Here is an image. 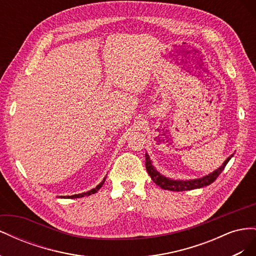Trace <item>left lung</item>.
Masks as SVG:
<instances>
[{"instance_id": "obj_1", "label": "left lung", "mask_w": 256, "mask_h": 256, "mask_svg": "<svg viewBox=\"0 0 256 256\" xmlns=\"http://www.w3.org/2000/svg\"><path fill=\"white\" fill-rule=\"evenodd\" d=\"M232 157H233V154L224 161V164L218 170H216L214 172L210 173L207 176H204L203 178H198V180H168V178H166V176H162L159 172H157L156 170H154L147 154H145V166H146L147 172H148L150 176L152 177V182L156 184H158L162 189L170 190V191H186V190L202 188V187H205V186L212 184L216 178H218V176L222 173L224 168H226V166L228 164V162Z\"/></svg>"}]
</instances>
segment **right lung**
I'll use <instances>...</instances> for the list:
<instances>
[{
  "mask_svg": "<svg viewBox=\"0 0 256 256\" xmlns=\"http://www.w3.org/2000/svg\"><path fill=\"white\" fill-rule=\"evenodd\" d=\"M104 180H106V178L104 180L100 182L96 188H94V189H92L90 191H88V192H85V193H81V194H76V196H66V198H83V196H90V194H94V193H96L100 188L102 187V184H104Z\"/></svg>",
  "mask_w": 256,
  "mask_h": 256,
  "instance_id": "add662e5",
  "label": "right lung"
}]
</instances>
